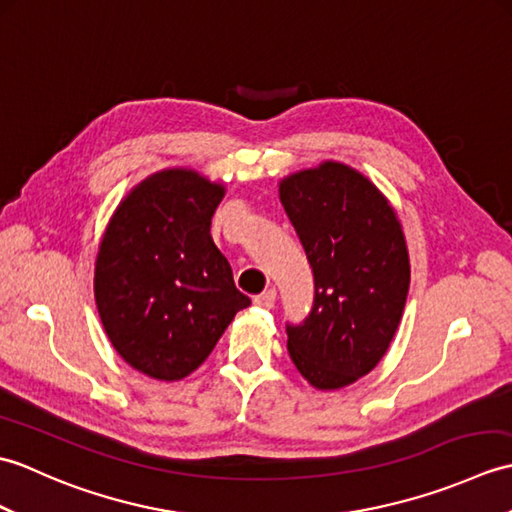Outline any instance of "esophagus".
<instances>
[{
	"mask_svg": "<svg viewBox=\"0 0 512 512\" xmlns=\"http://www.w3.org/2000/svg\"><path fill=\"white\" fill-rule=\"evenodd\" d=\"M275 297H277V292L270 288V290H264L262 295H257L255 299H253V303L257 308H266V310H270L275 306Z\"/></svg>",
	"mask_w": 512,
	"mask_h": 512,
	"instance_id": "1",
	"label": "esophagus"
}]
</instances>
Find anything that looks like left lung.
I'll return each instance as SVG.
<instances>
[{
    "mask_svg": "<svg viewBox=\"0 0 512 512\" xmlns=\"http://www.w3.org/2000/svg\"><path fill=\"white\" fill-rule=\"evenodd\" d=\"M279 195L314 279L308 317L286 323L288 352L314 387L339 389L394 339L409 292L405 235L385 195L339 162L295 173Z\"/></svg>",
    "mask_w": 512,
    "mask_h": 512,
    "instance_id": "8db88e82",
    "label": "left lung"
}]
</instances>
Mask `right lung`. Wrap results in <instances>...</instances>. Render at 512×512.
I'll return each mask as SVG.
<instances>
[{"label":"right lung","mask_w":512,"mask_h":512,"mask_svg":"<svg viewBox=\"0 0 512 512\" xmlns=\"http://www.w3.org/2000/svg\"><path fill=\"white\" fill-rule=\"evenodd\" d=\"M222 198L198 173L162 171L127 195L103 235L96 308L116 352L151 378L189 376L250 306L211 239Z\"/></svg>","instance_id":"obj_1"}]
</instances>
